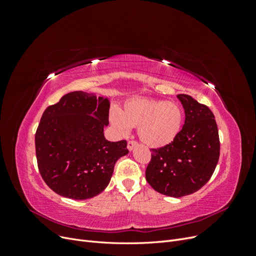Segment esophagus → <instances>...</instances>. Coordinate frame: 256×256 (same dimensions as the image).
Returning a JSON list of instances; mask_svg holds the SVG:
<instances>
[{
    "instance_id": "34e87169",
    "label": "esophagus",
    "mask_w": 256,
    "mask_h": 256,
    "mask_svg": "<svg viewBox=\"0 0 256 256\" xmlns=\"http://www.w3.org/2000/svg\"><path fill=\"white\" fill-rule=\"evenodd\" d=\"M136 141H128V144H127V147L129 150H132L134 148V146H136Z\"/></svg>"
}]
</instances>
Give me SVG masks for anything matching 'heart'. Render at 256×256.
Returning <instances> with one entry per match:
<instances>
[{"label": "heart", "instance_id": "obj_1", "mask_svg": "<svg viewBox=\"0 0 256 256\" xmlns=\"http://www.w3.org/2000/svg\"><path fill=\"white\" fill-rule=\"evenodd\" d=\"M184 112L174 102L134 98L128 100L122 109H112L110 122L122 136L130 127L138 128V138L150 147L159 148L175 140L182 126Z\"/></svg>", "mask_w": 256, "mask_h": 256}]
</instances>
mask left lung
I'll return each mask as SVG.
<instances>
[{
	"mask_svg": "<svg viewBox=\"0 0 256 256\" xmlns=\"http://www.w3.org/2000/svg\"><path fill=\"white\" fill-rule=\"evenodd\" d=\"M177 98L184 110V125L170 144L152 148L146 180L157 192L172 198L189 196L210 180L220 156L214 115L189 95Z\"/></svg>",
	"mask_w": 256,
	"mask_h": 256,
	"instance_id": "left-lung-1",
	"label": "left lung"
}]
</instances>
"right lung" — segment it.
I'll return each instance as SVG.
<instances>
[{
	"mask_svg": "<svg viewBox=\"0 0 256 256\" xmlns=\"http://www.w3.org/2000/svg\"><path fill=\"white\" fill-rule=\"evenodd\" d=\"M110 102L81 90L44 110L35 134L40 173L58 194L90 198L109 184L115 162L129 152L127 141L106 140Z\"/></svg>",
	"mask_w": 256,
	"mask_h": 256,
	"instance_id": "1",
	"label": "right lung"
}]
</instances>
